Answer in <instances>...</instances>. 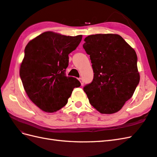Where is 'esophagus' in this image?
Returning a JSON list of instances; mask_svg holds the SVG:
<instances>
[{"label":"esophagus","instance_id":"obj_1","mask_svg":"<svg viewBox=\"0 0 157 157\" xmlns=\"http://www.w3.org/2000/svg\"><path fill=\"white\" fill-rule=\"evenodd\" d=\"M78 80H79V81H80V82H81V85H83V84H84V81H83L82 78H78Z\"/></svg>","mask_w":157,"mask_h":157}]
</instances>
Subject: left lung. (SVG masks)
Returning a JSON list of instances; mask_svg holds the SVG:
<instances>
[{"label":"left lung","instance_id":"left-lung-1","mask_svg":"<svg viewBox=\"0 0 157 157\" xmlns=\"http://www.w3.org/2000/svg\"><path fill=\"white\" fill-rule=\"evenodd\" d=\"M85 41L83 48L90 55L94 76L83 90L98 111L117 113L139 83L136 52L118 34H93Z\"/></svg>","mask_w":157,"mask_h":157}]
</instances>
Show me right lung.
<instances>
[{
  "label": "right lung",
  "instance_id": "right-lung-1",
  "mask_svg": "<svg viewBox=\"0 0 157 157\" xmlns=\"http://www.w3.org/2000/svg\"><path fill=\"white\" fill-rule=\"evenodd\" d=\"M82 35L64 36L45 32L30 40L25 49L20 76L28 97L45 112L59 110L68 102L78 79L66 76L68 55L76 48Z\"/></svg>",
  "mask_w": 157,
  "mask_h": 157
}]
</instances>
